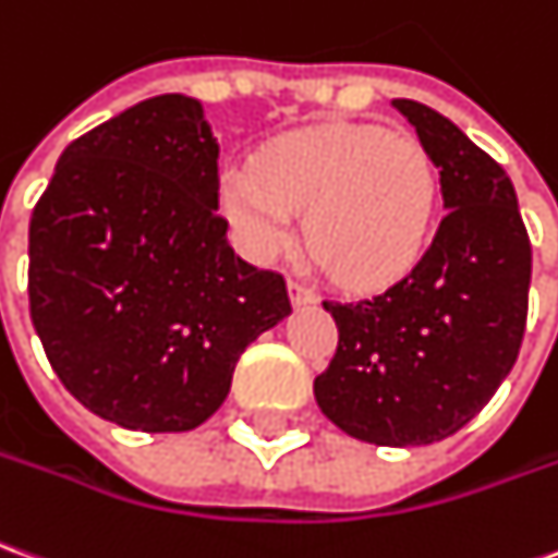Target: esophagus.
I'll return each mask as SVG.
<instances>
[{"label": "esophagus", "mask_w": 558, "mask_h": 558, "mask_svg": "<svg viewBox=\"0 0 558 558\" xmlns=\"http://www.w3.org/2000/svg\"><path fill=\"white\" fill-rule=\"evenodd\" d=\"M290 302H292V305H295V307L314 305V302H317V292L307 290L305 283H295V280H292V283H290Z\"/></svg>", "instance_id": "34e87169"}]
</instances>
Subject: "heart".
Here are the masks:
<instances>
[{"mask_svg":"<svg viewBox=\"0 0 558 558\" xmlns=\"http://www.w3.org/2000/svg\"><path fill=\"white\" fill-rule=\"evenodd\" d=\"M217 198L253 263H275L295 239V214H305L319 263L347 287L377 290L426 251L438 169L411 132L338 123L268 144L253 169H226Z\"/></svg>","mask_w":558,"mask_h":558,"instance_id":"heart-1","label":"heart"}]
</instances>
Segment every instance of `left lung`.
<instances>
[{
  "label": "left lung",
  "mask_w": 558,
  "mask_h": 558,
  "mask_svg": "<svg viewBox=\"0 0 558 558\" xmlns=\"http://www.w3.org/2000/svg\"><path fill=\"white\" fill-rule=\"evenodd\" d=\"M441 174L444 214L423 259L387 292L323 302L338 350L314 380L323 414L377 447L441 441L481 414L525 332L532 244L513 184L428 105L392 99Z\"/></svg>",
  "instance_id": "1"
}]
</instances>
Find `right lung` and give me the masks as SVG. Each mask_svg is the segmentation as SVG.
<instances>
[{
	"label": "right lung",
	"instance_id": "1",
	"mask_svg": "<svg viewBox=\"0 0 558 558\" xmlns=\"http://www.w3.org/2000/svg\"><path fill=\"white\" fill-rule=\"evenodd\" d=\"M205 108L166 93L62 150L29 220V314L87 411L132 432H190L235 362L290 317L287 283L244 263L217 217Z\"/></svg>",
	"mask_w": 558,
	"mask_h": 558
}]
</instances>
